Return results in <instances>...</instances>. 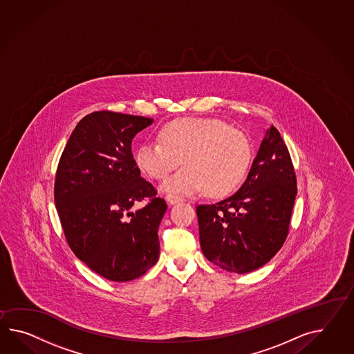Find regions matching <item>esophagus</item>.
I'll use <instances>...</instances> for the list:
<instances>
[{
  "label": "esophagus",
  "mask_w": 354,
  "mask_h": 354,
  "mask_svg": "<svg viewBox=\"0 0 354 354\" xmlns=\"http://www.w3.org/2000/svg\"><path fill=\"white\" fill-rule=\"evenodd\" d=\"M165 199H166V202H167L169 205H175V203H179V202H181L180 197L174 196V194H166V196H165Z\"/></svg>",
  "instance_id": "34e87169"
}]
</instances>
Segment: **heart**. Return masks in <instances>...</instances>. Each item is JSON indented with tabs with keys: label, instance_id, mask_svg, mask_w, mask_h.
Returning <instances> with one entry per match:
<instances>
[{
	"label": "heart",
	"instance_id": "1",
	"mask_svg": "<svg viewBox=\"0 0 354 354\" xmlns=\"http://www.w3.org/2000/svg\"><path fill=\"white\" fill-rule=\"evenodd\" d=\"M158 139L145 142L136 151V164L147 176L161 180L179 165L178 173L164 181L165 193L190 196L206 190L223 198L245 180L253 160L250 137L217 119L185 118L164 125Z\"/></svg>",
	"mask_w": 354,
	"mask_h": 354
}]
</instances>
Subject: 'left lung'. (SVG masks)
<instances>
[{"label": "left lung", "mask_w": 354, "mask_h": 354, "mask_svg": "<svg viewBox=\"0 0 354 354\" xmlns=\"http://www.w3.org/2000/svg\"><path fill=\"white\" fill-rule=\"evenodd\" d=\"M295 196L292 158L279 130L271 125L241 189L218 203L197 207L206 259L236 274L268 263L288 236Z\"/></svg>", "instance_id": "8db88e82"}]
</instances>
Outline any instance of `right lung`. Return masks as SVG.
<instances>
[{"instance_id": "obj_1", "label": "right lung", "mask_w": 354, "mask_h": 354, "mask_svg": "<svg viewBox=\"0 0 354 354\" xmlns=\"http://www.w3.org/2000/svg\"><path fill=\"white\" fill-rule=\"evenodd\" d=\"M153 119L95 111L79 121L60 157L55 203L66 241L111 281L145 275L160 256L158 226L167 205L140 178L131 140ZM149 199L136 213L131 207Z\"/></svg>"}]
</instances>
